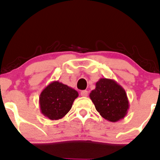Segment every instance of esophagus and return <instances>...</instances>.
<instances>
[{
	"label": "esophagus",
	"instance_id": "obj_1",
	"mask_svg": "<svg viewBox=\"0 0 160 160\" xmlns=\"http://www.w3.org/2000/svg\"><path fill=\"white\" fill-rule=\"evenodd\" d=\"M80 95H81L82 97H87L88 95V90H82V91L80 92Z\"/></svg>",
	"mask_w": 160,
	"mask_h": 160
}]
</instances>
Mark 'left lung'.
Segmentation results:
<instances>
[{
	"mask_svg": "<svg viewBox=\"0 0 160 160\" xmlns=\"http://www.w3.org/2000/svg\"><path fill=\"white\" fill-rule=\"evenodd\" d=\"M90 98L100 114L111 122L123 119L129 108L125 89L111 79H100L90 92Z\"/></svg>",
	"mask_w": 160,
	"mask_h": 160,
	"instance_id": "1",
	"label": "left lung"
}]
</instances>
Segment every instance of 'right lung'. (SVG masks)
<instances>
[{"mask_svg": "<svg viewBox=\"0 0 160 160\" xmlns=\"http://www.w3.org/2000/svg\"><path fill=\"white\" fill-rule=\"evenodd\" d=\"M79 93L76 90L59 81H52L39 96L41 113L50 120L62 118L72 108Z\"/></svg>", "mask_w": 160, "mask_h": 160, "instance_id": "obj_1", "label": "right lung"}]
</instances>
